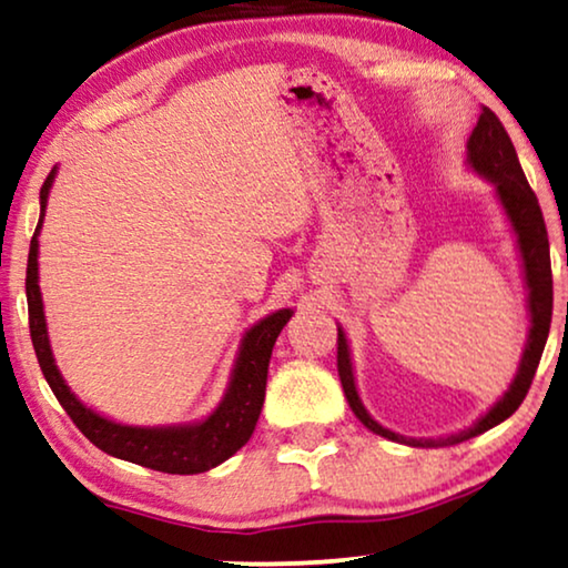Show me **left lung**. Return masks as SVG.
<instances>
[{"label": "left lung", "instance_id": "obj_1", "mask_svg": "<svg viewBox=\"0 0 568 568\" xmlns=\"http://www.w3.org/2000/svg\"><path fill=\"white\" fill-rule=\"evenodd\" d=\"M467 160L469 165L479 175L489 178L497 189V199H500L507 219H510L515 236H518V247L523 257V273H526L528 285V308H530V334L526 352H523L518 375H515L513 385L507 387V393L481 416L471 428L459 430V434L444 436V438H408L395 434L390 428H383L379 423L369 416L357 395V385H354V372L349 359V344L342 328H338L336 338V367L338 379H342L346 403L354 410L372 434L390 438L397 444H408L418 448H438V446H454L474 438L485 430L495 428L497 423L510 418L515 410L520 408V403L526 400L530 390L532 377H536L540 354H544L548 328H551V313H554V277H551V250H548V232L544 222V211L538 206L536 193L526 181L523 173L518 152L513 148L510 134L505 132L503 122L497 120L493 109L481 106V114L474 126L471 138L467 142Z\"/></svg>", "mask_w": 568, "mask_h": 568}]
</instances>
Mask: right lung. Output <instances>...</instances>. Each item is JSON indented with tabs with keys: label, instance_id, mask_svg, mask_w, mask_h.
<instances>
[{
	"label": "right lung",
	"instance_id": "add662e5",
	"mask_svg": "<svg viewBox=\"0 0 568 568\" xmlns=\"http://www.w3.org/2000/svg\"><path fill=\"white\" fill-rule=\"evenodd\" d=\"M55 168L50 171L40 189V222L36 226L28 255V277H24V291H28V313H30V336L36 346L42 375H45L50 390L63 405V410L71 416L75 428L99 446L101 452L116 459L140 464V467L165 471V474H201L214 469L216 464L230 459L232 454L250 442L252 430L257 426L262 403H265L267 385V365L273 354L275 338L283 332V326L291 321L293 311L283 308L270 313L260 324L250 328L242 338L240 357L232 372L230 390L219 408L206 420L193 423V426H168V428H140L122 426L109 418H101L99 413L87 408L79 397L71 393V387L63 383L61 372L55 367L53 352L48 342L45 313H42V298L38 285V234L45 216V203L50 185H53Z\"/></svg>",
	"mask_w": 568,
	"mask_h": 568
}]
</instances>
